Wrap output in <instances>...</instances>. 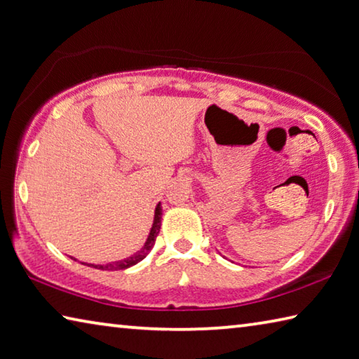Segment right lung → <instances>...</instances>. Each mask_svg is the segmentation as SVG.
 I'll return each instance as SVG.
<instances>
[{"label": "right lung", "mask_w": 359, "mask_h": 359, "mask_svg": "<svg viewBox=\"0 0 359 359\" xmlns=\"http://www.w3.org/2000/svg\"><path fill=\"white\" fill-rule=\"evenodd\" d=\"M161 215H162V208H161V203H158L156 209H154L153 225H151L150 233H148V238H147V241L144 243V247H142L139 252L131 255L130 258H125V259H120V261H112V262H106V264H90V262H81V264H84V266H87V267L98 269V270H107V272H112V270H125L128 267L136 266L137 262H140L148 253L151 252L154 242H156V238H158L159 229H161ZM72 259L73 261H78L76 258H72Z\"/></svg>", "instance_id": "right-lung-1"}]
</instances>
